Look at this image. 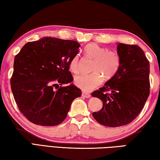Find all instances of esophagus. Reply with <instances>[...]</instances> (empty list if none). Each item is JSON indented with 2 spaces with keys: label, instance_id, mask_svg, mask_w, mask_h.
<instances>
[{
  "label": "esophagus",
  "instance_id": "34e87169",
  "mask_svg": "<svg viewBox=\"0 0 160 160\" xmlns=\"http://www.w3.org/2000/svg\"><path fill=\"white\" fill-rule=\"evenodd\" d=\"M82 96H83V97H84V98H90V97H91V95H90L89 93L84 92L82 93Z\"/></svg>",
  "mask_w": 160,
  "mask_h": 160
}]
</instances>
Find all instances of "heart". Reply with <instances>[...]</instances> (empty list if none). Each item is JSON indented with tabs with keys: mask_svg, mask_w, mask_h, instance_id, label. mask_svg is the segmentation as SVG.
<instances>
[{
	"mask_svg": "<svg viewBox=\"0 0 160 160\" xmlns=\"http://www.w3.org/2000/svg\"><path fill=\"white\" fill-rule=\"evenodd\" d=\"M86 55L94 59L92 73L77 75L74 79V84L83 91L89 92L99 86L102 82V76L111 79L118 70L120 65V58L113 51H107L97 44H89L84 49ZM79 56L77 54L71 59L69 68L72 72H79Z\"/></svg>",
	"mask_w": 160,
	"mask_h": 160,
	"instance_id": "1",
	"label": "heart"
}]
</instances>
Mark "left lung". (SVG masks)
Masks as SVG:
<instances>
[{
	"label": "left lung",
	"mask_w": 160,
	"mask_h": 160,
	"mask_svg": "<svg viewBox=\"0 0 160 160\" xmlns=\"http://www.w3.org/2000/svg\"><path fill=\"white\" fill-rule=\"evenodd\" d=\"M117 53L120 58L118 70L92 93L103 103L92 116L99 124L111 128L128 125L136 118L150 94V64L143 51L137 45L118 43Z\"/></svg>",
	"instance_id": "left-lung-1"
}]
</instances>
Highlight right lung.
<instances>
[{
  "label": "right lung",
  "instance_id": "obj_1",
  "mask_svg": "<svg viewBox=\"0 0 160 160\" xmlns=\"http://www.w3.org/2000/svg\"><path fill=\"white\" fill-rule=\"evenodd\" d=\"M80 46L76 41L46 37L26 43L15 56L11 88L29 121L42 126L61 124L72 101L81 97V90L74 84L58 85L73 81L69 65Z\"/></svg>",
  "mask_w": 160,
  "mask_h": 160
}]
</instances>
